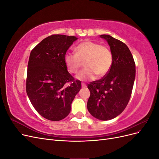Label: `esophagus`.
<instances>
[{
  "label": "esophagus",
  "mask_w": 159,
  "mask_h": 159,
  "mask_svg": "<svg viewBox=\"0 0 159 159\" xmlns=\"http://www.w3.org/2000/svg\"><path fill=\"white\" fill-rule=\"evenodd\" d=\"M81 87H82V88H86V87H87V86H86V85L84 83H81Z\"/></svg>",
  "instance_id": "obj_1"
}]
</instances>
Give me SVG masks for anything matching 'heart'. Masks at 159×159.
<instances>
[{
	"label": "heart",
	"instance_id": "heart-1",
	"mask_svg": "<svg viewBox=\"0 0 159 159\" xmlns=\"http://www.w3.org/2000/svg\"><path fill=\"white\" fill-rule=\"evenodd\" d=\"M75 52V54H66L64 62L71 74H76L84 62L85 68L76 75V78L81 81L92 80L96 75L103 77L111 68L113 55L111 50L106 46L87 40L77 46Z\"/></svg>",
	"mask_w": 159,
	"mask_h": 159
}]
</instances>
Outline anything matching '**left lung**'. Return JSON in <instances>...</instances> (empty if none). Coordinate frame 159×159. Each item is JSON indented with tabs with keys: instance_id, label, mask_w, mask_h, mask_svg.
<instances>
[{
	"instance_id": "1",
	"label": "left lung",
	"mask_w": 159,
	"mask_h": 159,
	"mask_svg": "<svg viewBox=\"0 0 159 159\" xmlns=\"http://www.w3.org/2000/svg\"><path fill=\"white\" fill-rule=\"evenodd\" d=\"M100 37L107 41L113 62L106 75L88 85L90 97L87 107L92 116L107 121L118 116L127 107L135 78V63L125 43L109 35Z\"/></svg>"
}]
</instances>
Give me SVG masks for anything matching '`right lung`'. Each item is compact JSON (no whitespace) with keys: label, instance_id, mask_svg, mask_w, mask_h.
<instances>
[{"label":"right lung","instance_id":"obj_1","mask_svg":"<svg viewBox=\"0 0 159 159\" xmlns=\"http://www.w3.org/2000/svg\"><path fill=\"white\" fill-rule=\"evenodd\" d=\"M78 38L53 34L32 50L28 63L26 90L32 105L41 116L57 121L68 116L71 105L81 88L68 71L66 52Z\"/></svg>","mask_w":159,"mask_h":159}]
</instances>
